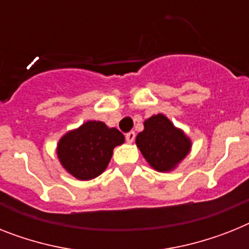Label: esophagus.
Instances as JSON below:
<instances>
[{"label": "esophagus", "instance_id": "1", "mask_svg": "<svg viewBox=\"0 0 249 249\" xmlns=\"http://www.w3.org/2000/svg\"><path fill=\"white\" fill-rule=\"evenodd\" d=\"M125 139H126V142H128V143H133L135 139L134 131H129V133H126V135H125Z\"/></svg>", "mask_w": 249, "mask_h": 249}]
</instances>
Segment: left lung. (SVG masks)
<instances>
[{"label":"left lung","mask_w":249,"mask_h":249,"mask_svg":"<svg viewBox=\"0 0 249 249\" xmlns=\"http://www.w3.org/2000/svg\"><path fill=\"white\" fill-rule=\"evenodd\" d=\"M137 145L148 163L160 172L172 170L191 148L189 138L162 114L145 120L144 130L137 137Z\"/></svg>","instance_id":"obj_1"}]
</instances>
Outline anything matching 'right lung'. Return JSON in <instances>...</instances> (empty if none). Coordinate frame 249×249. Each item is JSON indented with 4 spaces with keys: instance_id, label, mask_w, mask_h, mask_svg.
Returning a JSON list of instances; mask_svg holds the SVG:
<instances>
[{
    "instance_id": "1",
    "label": "right lung",
    "mask_w": 249,
    "mask_h": 249,
    "mask_svg": "<svg viewBox=\"0 0 249 249\" xmlns=\"http://www.w3.org/2000/svg\"><path fill=\"white\" fill-rule=\"evenodd\" d=\"M123 143L124 135L118 129L107 128L101 121H87L60 139L58 157L76 178L91 179L105 171L114 148Z\"/></svg>"
}]
</instances>
